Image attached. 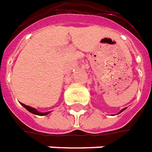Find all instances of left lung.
<instances>
[{
	"instance_id": "left-lung-1",
	"label": "left lung",
	"mask_w": 152,
	"mask_h": 152,
	"mask_svg": "<svg viewBox=\"0 0 152 152\" xmlns=\"http://www.w3.org/2000/svg\"><path fill=\"white\" fill-rule=\"evenodd\" d=\"M126 108H123L122 110H121V111H120V112H119V113H118V114H120V113H121V112H122V111H123L124 110H126Z\"/></svg>"
}]
</instances>
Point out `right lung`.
Returning a JSON list of instances; mask_svg holds the SVG:
<instances>
[{
	"label": "right lung",
	"mask_w": 152,
	"mask_h": 152,
	"mask_svg": "<svg viewBox=\"0 0 152 152\" xmlns=\"http://www.w3.org/2000/svg\"><path fill=\"white\" fill-rule=\"evenodd\" d=\"M21 104V106H24L25 108L28 111H30L31 113H32V114H35V115H48L49 113H50V111H48V112H40V111H38L37 109H35V108H33L31 106H26V105H25L23 103H20Z\"/></svg>",
	"instance_id": "1"
}]
</instances>
